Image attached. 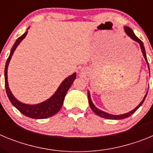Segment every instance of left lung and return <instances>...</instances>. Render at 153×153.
<instances>
[{
	"instance_id": "1",
	"label": "left lung",
	"mask_w": 153,
	"mask_h": 153,
	"mask_svg": "<svg viewBox=\"0 0 153 153\" xmlns=\"http://www.w3.org/2000/svg\"><path fill=\"white\" fill-rule=\"evenodd\" d=\"M124 29H125L126 33V34L128 35V36H129L131 39H132V40H133L134 41H136L137 43H139V44H140L142 53H143V56H144V58H145L146 61V63H147V65H148V68H149V66L148 61H147L146 53L145 47H144V46H143V43L142 42L141 40H140V39L138 38L137 36L135 35L134 32L132 31V30L131 29L130 27H124ZM147 93H148V91L146 92V94L145 95V97H144V98H143V100L141 101V102H140V103L139 104V105H138V106H136V107L134 109H132V110H131L130 112L125 113V114L113 115V114H109V113H106V112L102 111V110L99 109L97 107H96L95 105L93 103V102H92V100H91V97H90V92L87 91V95H88V100H89V104H90V108L92 109V110H93V111L94 112V113H95L97 115V116H99V117H102V118H105V119H108V120H123V119H126V118H127V117H130L131 115L133 114V113H134L135 112H136V110H137V109L142 106V104L143 103V102H144V100H145L146 97Z\"/></svg>"
}]
</instances>
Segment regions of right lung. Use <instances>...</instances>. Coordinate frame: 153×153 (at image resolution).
Segmentation results:
<instances>
[{"mask_svg": "<svg viewBox=\"0 0 153 153\" xmlns=\"http://www.w3.org/2000/svg\"><path fill=\"white\" fill-rule=\"evenodd\" d=\"M28 29H29V27L27 28V30ZM27 34V31H26L22 36H21L19 38L17 39L16 42L12 47L9 57L7 60L4 69L5 88H6L7 95L12 105L14 107L17 108L19 111L21 112L22 114H24V116L32 119H36V120H38V119H47L48 117H53V115L57 113L59 110L61 109L65 96L67 94V91L71 86V85L74 83V79L76 77V73H74L72 75L69 76L68 77L66 78L60 83V86L58 87L56 91L53 93V95L50 97L48 100L44 101V102H40L38 104H34V105H30V104L23 103V102H20L18 100H17L14 97L13 93L10 91V88H9V86H8L7 68L13 52L15 51L16 48L20 44V43L25 38Z\"/></svg>", "mask_w": 153, "mask_h": 153, "instance_id": "add662e5", "label": "right lung"}]
</instances>
